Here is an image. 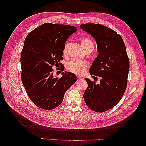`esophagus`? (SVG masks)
Instances as JSON below:
<instances>
[{"mask_svg":"<svg viewBox=\"0 0 146 146\" xmlns=\"http://www.w3.org/2000/svg\"><path fill=\"white\" fill-rule=\"evenodd\" d=\"M82 79H83V77H82L80 76H77V80H82Z\"/></svg>","mask_w":146,"mask_h":146,"instance_id":"obj_1","label":"esophagus"}]
</instances>
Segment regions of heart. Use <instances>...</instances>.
<instances>
[{"label": "heart", "mask_w": 146, "mask_h": 146, "mask_svg": "<svg viewBox=\"0 0 146 146\" xmlns=\"http://www.w3.org/2000/svg\"><path fill=\"white\" fill-rule=\"evenodd\" d=\"M80 44L82 48L85 50L90 47L94 48V43L91 39L88 37H83L80 39ZM65 54V49H64V54ZM88 63L84 61L72 60L68 63L67 65V69L69 72L74 74L82 75L85 72L86 69L88 68Z\"/></svg>", "instance_id": "1"}]
</instances>
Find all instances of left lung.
<instances>
[{
	"label": "left lung",
	"mask_w": 146,
	"mask_h": 146,
	"mask_svg": "<svg viewBox=\"0 0 146 146\" xmlns=\"http://www.w3.org/2000/svg\"><path fill=\"white\" fill-rule=\"evenodd\" d=\"M80 28L96 41L99 54L90 73L94 80L100 78L98 84L85 78L88 88L83 99L92 111L102 113L116 106L126 90L130 62L125 45L121 35L103 25L85 24Z\"/></svg>",
	"instance_id": "obj_1"
}]
</instances>
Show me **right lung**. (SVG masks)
I'll return each mask as SVG.
<instances>
[{
    "mask_svg": "<svg viewBox=\"0 0 146 146\" xmlns=\"http://www.w3.org/2000/svg\"><path fill=\"white\" fill-rule=\"evenodd\" d=\"M77 30L72 25L43 24L26 37L21 55V79L34 104L51 110L62 103L66 91L76 82V74L62 72L58 78L53 75V66L63 64L65 42ZM64 70V68L61 69Z\"/></svg>",
    "mask_w": 146,
    "mask_h": 146,
    "instance_id": "1",
    "label": "right lung"
}]
</instances>
